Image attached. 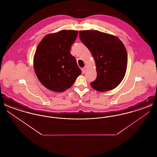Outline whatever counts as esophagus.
<instances>
[{"label":"esophagus","instance_id":"esophagus-1","mask_svg":"<svg viewBox=\"0 0 157 157\" xmlns=\"http://www.w3.org/2000/svg\"><path fill=\"white\" fill-rule=\"evenodd\" d=\"M86 70H87V67H86V66H85L84 67L82 68V72H83V74H84V73H85V72H86Z\"/></svg>","mask_w":157,"mask_h":157}]
</instances>
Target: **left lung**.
<instances>
[{"mask_svg": "<svg viewBox=\"0 0 157 157\" xmlns=\"http://www.w3.org/2000/svg\"><path fill=\"white\" fill-rule=\"evenodd\" d=\"M79 37L95 61L97 77L90 83L91 86L99 92L115 88L127 70L128 54L122 41L116 36L98 30H80Z\"/></svg>", "mask_w": 157, "mask_h": 157, "instance_id": "obj_1", "label": "left lung"}]
</instances>
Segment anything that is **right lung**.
<instances>
[{
  "label": "right lung",
  "instance_id": "obj_1",
  "mask_svg": "<svg viewBox=\"0 0 157 157\" xmlns=\"http://www.w3.org/2000/svg\"><path fill=\"white\" fill-rule=\"evenodd\" d=\"M77 30H62L46 35L33 57V68L40 83L48 90L63 92L81 74L75 57L70 52Z\"/></svg>",
  "mask_w": 157,
  "mask_h": 157
}]
</instances>
